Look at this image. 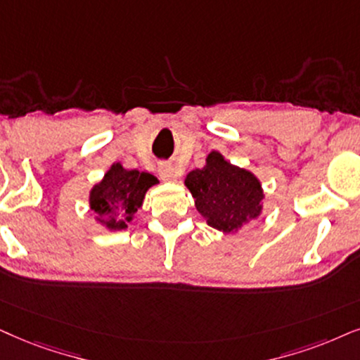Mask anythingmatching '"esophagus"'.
Returning <instances> with one entry per match:
<instances>
[{"label":"esophagus","instance_id":"esophagus-1","mask_svg":"<svg viewBox=\"0 0 360 360\" xmlns=\"http://www.w3.org/2000/svg\"><path fill=\"white\" fill-rule=\"evenodd\" d=\"M159 176H161V179H165V181H174L179 174H177L174 166H171V165H167V162H165V165L159 166Z\"/></svg>","mask_w":360,"mask_h":360}]
</instances>
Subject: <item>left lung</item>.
Returning <instances> with one entry per match:
<instances>
[{
	"instance_id": "obj_1",
	"label": "left lung",
	"mask_w": 360,
	"mask_h": 360,
	"mask_svg": "<svg viewBox=\"0 0 360 360\" xmlns=\"http://www.w3.org/2000/svg\"><path fill=\"white\" fill-rule=\"evenodd\" d=\"M198 212L214 229L238 233L262 212V186L251 171L226 161L221 153L207 154L206 166L184 179Z\"/></svg>"
}]
</instances>
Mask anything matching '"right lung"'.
Instances as JSON below:
<instances>
[{
    "label": "right lung",
    "mask_w": 360,
    "mask_h": 360,
    "mask_svg": "<svg viewBox=\"0 0 360 360\" xmlns=\"http://www.w3.org/2000/svg\"><path fill=\"white\" fill-rule=\"evenodd\" d=\"M159 181L149 172L124 169L115 162L89 193V207L96 221L109 231H122L143 206L144 195Z\"/></svg>",
    "instance_id": "right-lung-1"
}]
</instances>
